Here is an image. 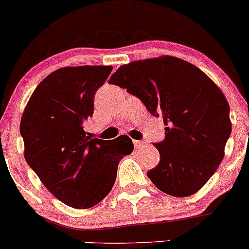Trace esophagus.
Instances as JSON below:
<instances>
[{"mask_svg":"<svg viewBox=\"0 0 249 249\" xmlns=\"http://www.w3.org/2000/svg\"><path fill=\"white\" fill-rule=\"evenodd\" d=\"M134 146H135V148L139 149V148H143V147L146 146V143H144L143 141H140V140H135Z\"/></svg>","mask_w":249,"mask_h":249,"instance_id":"34e87169","label":"esophagus"}]
</instances>
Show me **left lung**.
<instances>
[{"instance_id":"left-lung-1","label":"left lung","mask_w":249,"mask_h":249,"mask_svg":"<svg viewBox=\"0 0 249 249\" xmlns=\"http://www.w3.org/2000/svg\"><path fill=\"white\" fill-rule=\"evenodd\" d=\"M109 84L163 117L165 139L153 143L160 159L147 173L149 180L170 196L196 194L223 160L231 134L230 107L220 89L201 69L171 55L122 66Z\"/></svg>"}]
</instances>
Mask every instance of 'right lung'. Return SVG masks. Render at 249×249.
Instances as JSON below:
<instances>
[{"mask_svg": "<svg viewBox=\"0 0 249 249\" xmlns=\"http://www.w3.org/2000/svg\"><path fill=\"white\" fill-rule=\"evenodd\" d=\"M113 67L58 69L31 95L20 122L26 163L46 189L76 209L100 203L117 178L120 159L134 149L125 135L92 139L84 123L93 114V97Z\"/></svg>", "mask_w": 249, "mask_h": 249, "instance_id": "obj_1", "label": "right lung"}]
</instances>
